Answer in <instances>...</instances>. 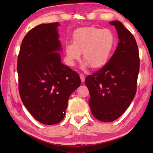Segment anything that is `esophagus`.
<instances>
[{"label": "esophagus", "mask_w": 153, "mask_h": 153, "mask_svg": "<svg viewBox=\"0 0 153 153\" xmlns=\"http://www.w3.org/2000/svg\"><path fill=\"white\" fill-rule=\"evenodd\" d=\"M79 76H80V79H81V81L82 82H84V80H85V76L83 74H79Z\"/></svg>", "instance_id": "esophagus-1"}]
</instances>
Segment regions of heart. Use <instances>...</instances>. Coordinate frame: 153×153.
I'll list each match as a JSON object with an SVG mask.
<instances>
[{"label":"heart","mask_w":153,"mask_h":153,"mask_svg":"<svg viewBox=\"0 0 153 153\" xmlns=\"http://www.w3.org/2000/svg\"><path fill=\"white\" fill-rule=\"evenodd\" d=\"M115 36L112 31L95 27H81L73 34V44L65 45L67 61L74 64L83 53V61L93 69L107 63L115 46Z\"/></svg>","instance_id":"1"}]
</instances>
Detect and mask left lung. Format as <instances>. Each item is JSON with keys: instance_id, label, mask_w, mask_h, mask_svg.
I'll use <instances>...</instances> for the list:
<instances>
[{"instance_id": "8db88e82", "label": "left lung", "mask_w": 153, "mask_h": 153, "mask_svg": "<svg viewBox=\"0 0 153 153\" xmlns=\"http://www.w3.org/2000/svg\"><path fill=\"white\" fill-rule=\"evenodd\" d=\"M110 24L118 33L117 47L101 69L85 79L91 113L103 122L117 120L130 105L136 95L140 69L139 51L134 36L119 21Z\"/></svg>"}]
</instances>
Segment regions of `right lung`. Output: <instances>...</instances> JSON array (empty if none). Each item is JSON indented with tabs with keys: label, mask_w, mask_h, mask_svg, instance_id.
Instances as JSON below:
<instances>
[{
	"label": "right lung",
	"mask_w": 153,
	"mask_h": 153,
	"mask_svg": "<svg viewBox=\"0 0 153 153\" xmlns=\"http://www.w3.org/2000/svg\"><path fill=\"white\" fill-rule=\"evenodd\" d=\"M59 25L40 24L30 30L17 58L21 99L31 115L46 125L63 120L69 98L81 84L79 74L61 63Z\"/></svg>",
	"instance_id": "add662e5"
}]
</instances>
